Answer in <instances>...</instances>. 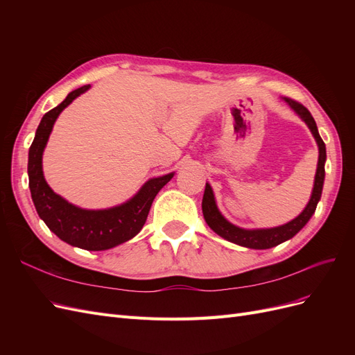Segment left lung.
I'll list each match as a JSON object with an SVG mask.
<instances>
[{"instance_id":"8db88e82","label":"left lung","mask_w":355,"mask_h":355,"mask_svg":"<svg viewBox=\"0 0 355 355\" xmlns=\"http://www.w3.org/2000/svg\"><path fill=\"white\" fill-rule=\"evenodd\" d=\"M302 120L306 123L309 127L311 133H313L315 142L318 145V164H317V173H315V180H314V189L313 194H311V200L308 201L306 207L304 211L299 214L297 218L293 220L287 222L286 225H282V227H275V228H266V230H244L239 228L225 219L218 206L216 201H214V196L211 187L206 184V189H204V196H202V214L204 219H206L209 227L220 235L222 239L228 240L231 243H235L243 247H249V249H271L274 245L282 244L302 230L306 222L313 216L317 204L321 198V191H323V184H324V163H326V145L323 142V139L320 137L318 130H317V124L314 121L313 115L305 108L304 105H300L299 102L290 99V98H283Z\"/></svg>"}]
</instances>
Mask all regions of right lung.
I'll use <instances>...</instances> for the list:
<instances>
[{
    "label": "right lung",
    "mask_w": 355,
    "mask_h": 355,
    "mask_svg": "<svg viewBox=\"0 0 355 355\" xmlns=\"http://www.w3.org/2000/svg\"><path fill=\"white\" fill-rule=\"evenodd\" d=\"M89 89L90 84L71 92L65 101L41 118L34 142L29 148L28 176L32 201L38 216L46 222L49 230L71 245L99 252L128 241L142 230L158 191L175 173L149 179L133 198L121 206L105 210L80 209L55 194L42 175V153L59 114Z\"/></svg>",
    "instance_id": "obj_1"
}]
</instances>
